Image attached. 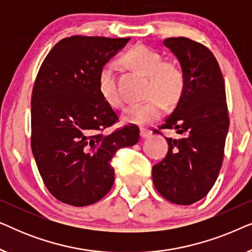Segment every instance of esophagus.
<instances>
[{"instance_id":"34e87169","label":"esophagus","mask_w":252,"mask_h":252,"mask_svg":"<svg viewBox=\"0 0 252 252\" xmlns=\"http://www.w3.org/2000/svg\"><path fill=\"white\" fill-rule=\"evenodd\" d=\"M141 137L142 139H148V137H150L153 135V130L150 129H146V128H141Z\"/></svg>"}]
</instances>
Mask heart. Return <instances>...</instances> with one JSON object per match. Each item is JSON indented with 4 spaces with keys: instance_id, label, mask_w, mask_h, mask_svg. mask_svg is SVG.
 Returning <instances> with one entry per match:
<instances>
[{
    "instance_id": "b5f03b06",
    "label": "heart",
    "mask_w": 252,
    "mask_h": 252,
    "mask_svg": "<svg viewBox=\"0 0 252 252\" xmlns=\"http://www.w3.org/2000/svg\"><path fill=\"white\" fill-rule=\"evenodd\" d=\"M127 66L147 77L146 102L129 105L124 112V120L139 126H147L160 118L164 104L172 106L180 101L186 88V73L177 62L164 61L158 51L146 46H135L123 56ZM98 86L105 101L116 108L124 105V96L119 89L118 75L112 63L103 65Z\"/></svg>"
}]
</instances>
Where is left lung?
I'll return each instance as SVG.
<instances>
[{
	"label": "left lung",
	"mask_w": 252,
	"mask_h": 252,
	"mask_svg": "<svg viewBox=\"0 0 252 252\" xmlns=\"http://www.w3.org/2000/svg\"><path fill=\"white\" fill-rule=\"evenodd\" d=\"M163 43L180 62L186 88L159 127L175 129L180 137H166L168 151L153 166V180L167 201L189 205L208 195L221 168L229 127L225 82L216 57L202 43L182 36Z\"/></svg>",
	"instance_id": "8db88e82"
}]
</instances>
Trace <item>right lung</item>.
<instances>
[{
    "mask_svg": "<svg viewBox=\"0 0 252 252\" xmlns=\"http://www.w3.org/2000/svg\"><path fill=\"white\" fill-rule=\"evenodd\" d=\"M129 37L73 35L55 44L33 86L31 147L50 194L73 206L104 197L115 181L110 164L120 148L139 142L140 129H105L119 118L98 86L103 65Z\"/></svg>",
    "mask_w": 252,
    "mask_h": 252,
    "instance_id": "obj_1",
    "label": "right lung"
}]
</instances>
